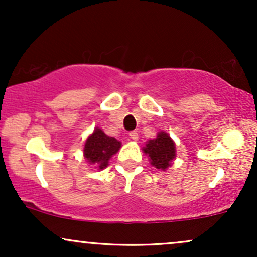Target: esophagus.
<instances>
[{"instance_id": "esophagus-1", "label": "esophagus", "mask_w": 257, "mask_h": 257, "mask_svg": "<svg viewBox=\"0 0 257 257\" xmlns=\"http://www.w3.org/2000/svg\"><path fill=\"white\" fill-rule=\"evenodd\" d=\"M129 137H131L132 140H134V141H138L139 140V134L135 131L129 133Z\"/></svg>"}]
</instances>
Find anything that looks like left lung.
I'll return each mask as SVG.
<instances>
[{
    "label": "left lung",
    "mask_w": 257,
    "mask_h": 257,
    "mask_svg": "<svg viewBox=\"0 0 257 257\" xmlns=\"http://www.w3.org/2000/svg\"><path fill=\"white\" fill-rule=\"evenodd\" d=\"M143 151L149 157L150 164L158 170H167L176 158L175 141L167 132H158L155 139L147 140Z\"/></svg>",
    "instance_id": "left-lung-1"
}]
</instances>
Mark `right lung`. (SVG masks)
I'll list each match as a JSON object with an SVG mask.
<instances>
[{
	"mask_svg": "<svg viewBox=\"0 0 257 257\" xmlns=\"http://www.w3.org/2000/svg\"><path fill=\"white\" fill-rule=\"evenodd\" d=\"M120 147V141L106 135L101 128L96 126L85 140L83 156L90 166H94L98 170H102L108 166L112 156L116 155Z\"/></svg>",
	"mask_w": 257,
	"mask_h": 257,
	"instance_id": "add662e5",
	"label": "right lung"
}]
</instances>
